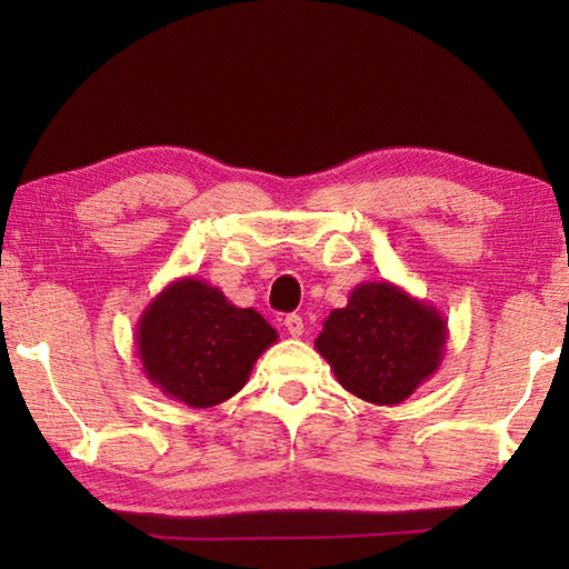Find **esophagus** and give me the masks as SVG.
Here are the masks:
<instances>
[{"instance_id": "esophagus-1", "label": "esophagus", "mask_w": 569, "mask_h": 569, "mask_svg": "<svg viewBox=\"0 0 569 569\" xmlns=\"http://www.w3.org/2000/svg\"><path fill=\"white\" fill-rule=\"evenodd\" d=\"M283 326H286V331L293 336V339H298V336L303 333V319L298 313H288L283 319Z\"/></svg>"}]
</instances>
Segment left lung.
<instances>
[{
	"mask_svg": "<svg viewBox=\"0 0 569 569\" xmlns=\"http://www.w3.org/2000/svg\"><path fill=\"white\" fill-rule=\"evenodd\" d=\"M449 339L439 308L389 281L359 283L316 339L346 391L379 407L409 399L435 377Z\"/></svg>",
	"mask_w": 569,
	"mask_h": 569,
	"instance_id": "1",
	"label": "left lung"
}]
</instances>
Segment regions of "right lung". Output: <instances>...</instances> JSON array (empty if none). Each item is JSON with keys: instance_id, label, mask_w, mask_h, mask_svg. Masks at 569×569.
<instances>
[{"instance_id": "add662e5", "label": "right lung", "mask_w": 569, "mask_h": 569, "mask_svg": "<svg viewBox=\"0 0 569 569\" xmlns=\"http://www.w3.org/2000/svg\"><path fill=\"white\" fill-rule=\"evenodd\" d=\"M278 333L256 308H238L196 276L178 278L152 298L134 326L146 379L180 403L208 409L246 387Z\"/></svg>"}]
</instances>
